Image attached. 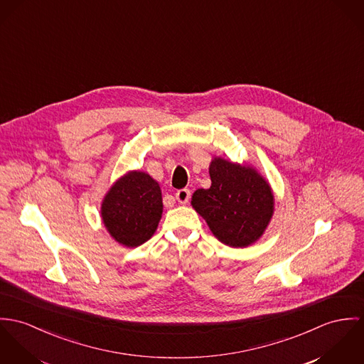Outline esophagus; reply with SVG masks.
Returning <instances> with one entry per match:
<instances>
[{
	"label": "esophagus",
	"instance_id": "1",
	"mask_svg": "<svg viewBox=\"0 0 364 364\" xmlns=\"http://www.w3.org/2000/svg\"><path fill=\"white\" fill-rule=\"evenodd\" d=\"M190 197H191V191L188 188H183L176 193V200L180 203H187L190 201Z\"/></svg>",
	"mask_w": 364,
	"mask_h": 364
}]
</instances>
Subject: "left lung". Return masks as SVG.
Returning <instances> with one entry per match:
<instances>
[{
	"mask_svg": "<svg viewBox=\"0 0 364 364\" xmlns=\"http://www.w3.org/2000/svg\"><path fill=\"white\" fill-rule=\"evenodd\" d=\"M210 187L193 196V206L218 240L247 247L258 240L274 213L268 183L251 167L215 158L209 166Z\"/></svg>",
	"mask_w": 364,
	"mask_h": 364,
	"instance_id": "1",
	"label": "left lung"
}]
</instances>
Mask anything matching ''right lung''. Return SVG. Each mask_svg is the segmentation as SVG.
Instances as JSON below:
<instances>
[{
	"label": "right lung",
	"mask_w": 364,
	"mask_h": 364,
	"mask_svg": "<svg viewBox=\"0 0 364 364\" xmlns=\"http://www.w3.org/2000/svg\"><path fill=\"white\" fill-rule=\"evenodd\" d=\"M162 210L159 184L146 173L129 171L105 197L102 219L117 242L136 247L152 237Z\"/></svg>",
	"instance_id": "right-lung-1"
}]
</instances>
